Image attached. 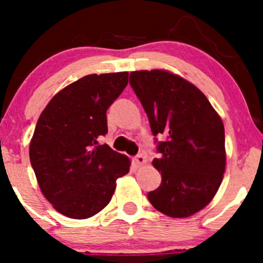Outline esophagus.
I'll list each match as a JSON object with an SVG mask.
<instances>
[{"instance_id": "1", "label": "esophagus", "mask_w": 263, "mask_h": 263, "mask_svg": "<svg viewBox=\"0 0 263 263\" xmlns=\"http://www.w3.org/2000/svg\"><path fill=\"white\" fill-rule=\"evenodd\" d=\"M146 163V158H145L144 154H137L136 156L134 158V164L136 166H141Z\"/></svg>"}]
</instances>
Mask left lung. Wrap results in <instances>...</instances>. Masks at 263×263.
Returning <instances> with one entry per match:
<instances>
[{"mask_svg":"<svg viewBox=\"0 0 263 263\" xmlns=\"http://www.w3.org/2000/svg\"><path fill=\"white\" fill-rule=\"evenodd\" d=\"M129 85L146 112L159 154L153 165L161 172V183L147 193L148 201L172 217L202 210L224 176L221 118L195 85L166 71H135Z\"/></svg>","mask_w":263,"mask_h":263,"instance_id":"8db88e82","label":"left lung"}]
</instances>
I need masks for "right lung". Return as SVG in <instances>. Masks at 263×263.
<instances>
[{
  "mask_svg": "<svg viewBox=\"0 0 263 263\" xmlns=\"http://www.w3.org/2000/svg\"><path fill=\"white\" fill-rule=\"evenodd\" d=\"M128 84V73L87 75L52 98L36 122L29 156L44 197L58 213L87 219L109 203L129 159L99 145L107 110Z\"/></svg>",
  "mask_w": 263,
  "mask_h": 263,
  "instance_id": "obj_1",
  "label": "right lung"
}]
</instances>
